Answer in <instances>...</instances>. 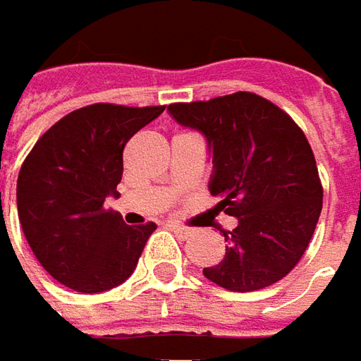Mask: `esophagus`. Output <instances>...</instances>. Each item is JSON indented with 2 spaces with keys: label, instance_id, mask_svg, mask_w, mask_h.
<instances>
[{
  "label": "esophagus",
  "instance_id": "34e87169",
  "mask_svg": "<svg viewBox=\"0 0 361 361\" xmlns=\"http://www.w3.org/2000/svg\"><path fill=\"white\" fill-rule=\"evenodd\" d=\"M170 229L176 233L178 237H181V239H188V237H191V235L195 233L193 227H185V225H178V223H171Z\"/></svg>",
  "mask_w": 361,
  "mask_h": 361
}]
</instances>
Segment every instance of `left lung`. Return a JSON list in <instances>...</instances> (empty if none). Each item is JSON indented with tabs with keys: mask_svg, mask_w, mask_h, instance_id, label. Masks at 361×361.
I'll return each mask as SVG.
<instances>
[{
	"mask_svg": "<svg viewBox=\"0 0 361 361\" xmlns=\"http://www.w3.org/2000/svg\"><path fill=\"white\" fill-rule=\"evenodd\" d=\"M170 116L207 142L217 207L237 217L221 263L205 279L233 293H251L293 271L322 212L314 154L286 112L271 100L235 92L207 102H178Z\"/></svg>",
	"mask_w": 361,
	"mask_h": 361,
	"instance_id": "1",
	"label": "left lung"
}]
</instances>
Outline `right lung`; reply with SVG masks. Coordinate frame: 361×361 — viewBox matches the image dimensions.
Wrapping results in <instances>:
<instances>
[{
	"mask_svg": "<svg viewBox=\"0 0 361 361\" xmlns=\"http://www.w3.org/2000/svg\"><path fill=\"white\" fill-rule=\"evenodd\" d=\"M166 106L90 104L47 130L17 178V213L37 261L77 293H104L134 273L156 223L128 227L106 212L122 180V152Z\"/></svg>",
	"mask_w": 361,
	"mask_h": 361,
	"instance_id": "right-lung-1",
	"label": "right lung"
}]
</instances>
